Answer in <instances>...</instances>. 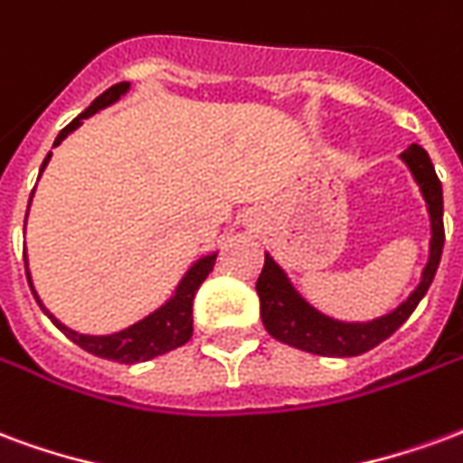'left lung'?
Returning a JSON list of instances; mask_svg holds the SVG:
<instances>
[{
  "mask_svg": "<svg viewBox=\"0 0 463 463\" xmlns=\"http://www.w3.org/2000/svg\"><path fill=\"white\" fill-rule=\"evenodd\" d=\"M402 162L410 167L411 177L420 184L421 197L427 202L431 222V239H430V261L421 271L420 286L407 296L394 310L387 316L367 320V323H345L335 320L313 308L301 293L296 291V286L288 279V273L273 261L271 254H266L264 269L256 281V293L261 303V320L269 335L281 340L286 345L298 347L313 355L326 357H355L363 355L374 345H380L383 340L392 335L394 330L410 318L411 310L417 308V303L424 298V293L430 291L434 273L439 269L441 249H444V197H441V182L434 172L430 155L420 145H410L402 155Z\"/></svg>",
  "mask_w": 463,
  "mask_h": 463,
  "instance_id": "left-lung-1",
  "label": "left lung"
}]
</instances>
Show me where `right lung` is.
<instances>
[{
  "label": "right lung",
  "mask_w": 463,
  "mask_h": 463,
  "mask_svg": "<svg viewBox=\"0 0 463 463\" xmlns=\"http://www.w3.org/2000/svg\"><path fill=\"white\" fill-rule=\"evenodd\" d=\"M128 90H130V83H116V86H110L106 93H100L79 118H73V120L61 130L59 137L53 140V147L63 143L79 125H83L86 118L96 116L98 110H103V108L118 103ZM49 160H52V153L46 155V160L42 162L39 177H42V172L46 170ZM29 204H32V199H29ZM24 229H26V219H24ZM214 261H217V251L197 259V261L187 269V273L182 276V281L177 283V288H175V293H172L170 298L162 303L160 308L153 310L150 316H145L143 320L133 323L130 328L118 330V333H110V335H86V333H79V330H71L69 326H63V323L53 316L52 310L43 306L42 298H39V293L33 291L29 261H26V254H24L26 279H29V286H32L33 298L42 306L43 313L52 318L53 326H56L66 338L73 340L76 345L83 347V350H89L90 355L116 360V363H125V365L145 363V360L165 355V353H170L175 347L184 345V343L192 338V303H194V293L199 291V286L204 283L209 271L214 269Z\"/></svg>",
  "instance_id": "1"
}]
</instances>
